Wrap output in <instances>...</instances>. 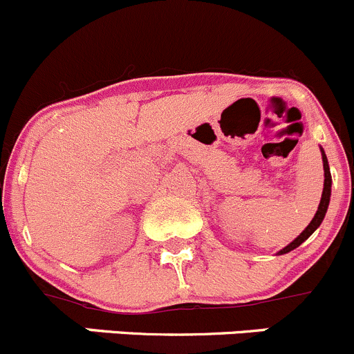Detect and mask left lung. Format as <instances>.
<instances>
[{"instance_id":"left-lung-1","label":"left lung","mask_w":354,"mask_h":354,"mask_svg":"<svg viewBox=\"0 0 354 354\" xmlns=\"http://www.w3.org/2000/svg\"><path fill=\"white\" fill-rule=\"evenodd\" d=\"M322 150V159H324V173H325V181H324V192H322V201H320V205H318V211L317 214H315V218L311 219L310 225L306 226V228L303 230V233H301L299 236H297L296 240H292V242L289 243L287 247H283L282 250H280L279 254H287L290 252L292 249H296V247H299L301 243L304 242V240L308 239V236L311 235V233L315 232V230L318 228V226L322 225V221H324L325 218V212H327L328 209V202H330V187H332V176H330V167H328V160H327V156H325L324 149Z\"/></svg>"}]
</instances>
